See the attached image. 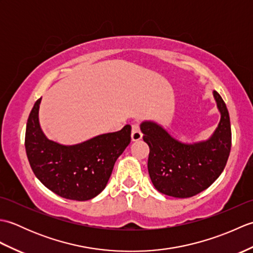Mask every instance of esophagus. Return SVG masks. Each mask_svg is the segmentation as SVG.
<instances>
[{"mask_svg": "<svg viewBox=\"0 0 253 253\" xmlns=\"http://www.w3.org/2000/svg\"><path fill=\"white\" fill-rule=\"evenodd\" d=\"M142 138V132L140 130V127H139V124H133L131 128V140L132 141H138Z\"/></svg>", "mask_w": 253, "mask_h": 253, "instance_id": "obj_1", "label": "esophagus"}]
</instances>
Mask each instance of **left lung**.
Masks as SVG:
<instances>
[{
  "instance_id": "8db88e82",
  "label": "left lung",
  "mask_w": 253,
  "mask_h": 253,
  "mask_svg": "<svg viewBox=\"0 0 253 253\" xmlns=\"http://www.w3.org/2000/svg\"><path fill=\"white\" fill-rule=\"evenodd\" d=\"M221 112L216 130L206 141L182 143L154 122L140 129L150 148L148 170L158 191L175 198H190L206 190L222 174L232 147V129L226 104L213 91Z\"/></svg>"
}]
</instances>
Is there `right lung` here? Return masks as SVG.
<instances>
[{"label":"right lung","instance_id":"1","mask_svg":"<svg viewBox=\"0 0 253 253\" xmlns=\"http://www.w3.org/2000/svg\"><path fill=\"white\" fill-rule=\"evenodd\" d=\"M38 99L26 126L25 148L36 177L56 195L85 201L96 197L110 179L118 157L130 143L131 127L65 146L45 137L39 124Z\"/></svg>","mask_w":253,"mask_h":253}]
</instances>
